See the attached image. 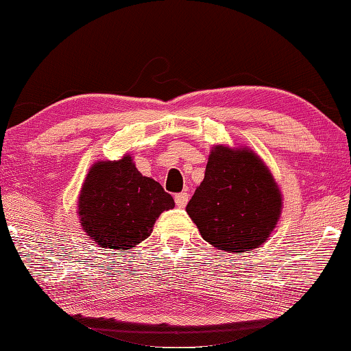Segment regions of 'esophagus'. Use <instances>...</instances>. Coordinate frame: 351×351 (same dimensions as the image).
<instances>
[{
	"instance_id": "1",
	"label": "esophagus",
	"mask_w": 351,
	"mask_h": 351,
	"mask_svg": "<svg viewBox=\"0 0 351 351\" xmlns=\"http://www.w3.org/2000/svg\"><path fill=\"white\" fill-rule=\"evenodd\" d=\"M187 202H189V193L181 192V193H178V195H175V203L178 208H186Z\"/></svg>"
}]
</instances>
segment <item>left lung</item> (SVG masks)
Here are the masks:
<instances>
[{"instance_id": "1", "label": "left lung", "mask_w": 351, "mask_h": 351, "mask_svg": "<svg viewBox=\"0 0 351 351\" xmlns=\"http://www.w3.org/2000/svg\"><path fill=\"white\" fill-rule=\"evenodd\" d=\"M282 197L270 170L248 148L215 145L187 214L206 242L230 253L259 248L280 220Z\"/></svg>"}]
</instances>
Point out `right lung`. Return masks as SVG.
<instances>
[{
  "instance_id": "obj_1",
  "label": "right lung",
  "mask_w": 351,
  "mask_h": 351,
  "mask_svg": "<svg viewBox=\"0 0 351 351\" xmlns=\"http://www.w3.org/2000/svg\"><path fill=\"white\" fill-rule=\"evenodd\" d=\"M173 198L136 169L131 156L93 164L82 184L77 214L86 234L101 248L131 250L152 234Z\"/></svg>"
}]
</instances>
